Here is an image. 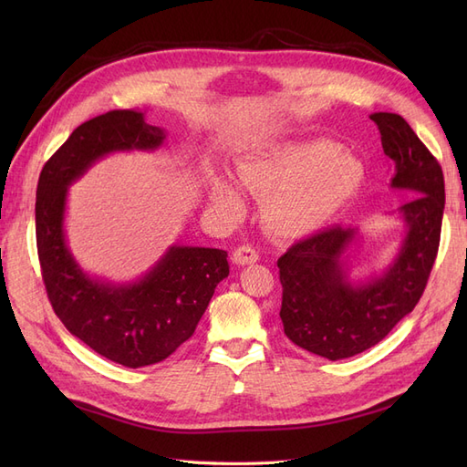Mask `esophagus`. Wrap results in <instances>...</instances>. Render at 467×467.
I'll return each instance as SVG.
<instances>
[{
  "mask_svg": "<svg viewBox=\"0 0 467 467\" xmlns=\"http://www.w3.org/2000/svg\"><path fill=\"white\" fill-rule=\"evenodd\" d=\"M232 261H234L235 265H239V266L253 265V263L259 261V253H257L255 249H253L251 245H242V247H237V249L234 251Z\"/></svg>",
  "mask_w": 467,
  "mask_h": 467,
  "instance_id": "1",
  "label": "esophagus"
}]
</instances>
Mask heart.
I'll use <instances>...</instances> for the list:
<instances>
[{
	"label": "heart",
	"instance_id": "b5f03b06",
	"mask_svg": "<svg viewBox=\"0 0 467 467\" xmlns=\"http://www.w3.org/2000/svg\"><path fill=\"white\" fill-rule=\"evenodd\" d=\"M237 181L263 199V222L280 239H302L331 223L360 192L366 167L327 138L282 140L247 150L235 165ZM210 199L232 216L245 208L228 177H212Z\"/></svg>",
	"mask_w": 467,
	"mask_h": 467
}]
</instances>
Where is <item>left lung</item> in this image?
<instances>
[{"mask_svg":"<svg viewBox=\"0 0 467 467\" xmlns=\"http://www.w3.org/2000/svg\"><path fill=\"white\" fill-rule=\"evenodd\" d=\"M381 148L393 163L389 187L413 196L400 206L405 237L381 275L350 276L357 228H329L294 244L278 259L280 319L294 345L329 360L355 357L378 345L425 292L441 244L444 175L407 120L374 112Z\"/></svg>","mask_w":467,"mask_h":467,"instance_id":"1","label":"left lung"}]
</instances>
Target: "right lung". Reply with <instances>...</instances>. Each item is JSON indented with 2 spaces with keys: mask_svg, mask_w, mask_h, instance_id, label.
Segmentation results:
<instances>
[{
  "mask_svg": "<svg viewBox=\"0 0 467 467\" xmlns=\"http://www.w3.org/2000/svg\"><path fill=\"white\" fill-rule=\"evenodd\" d=\"M165 136L144 112L110 110L78 126L38 177L36 247L54 312L79 341L129 368L161 362L192 337L216 286L230 275L228 253L171 245L132 282L91 276L67 245V191L109 153L153 151Z\"/></svg>",
  "mask_w": 467,
  "mask_h": 467,
  "instance_id": "1",
  "label": "right lung"
}]
</instances>
